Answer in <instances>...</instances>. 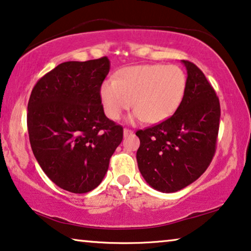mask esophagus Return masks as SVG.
<instances>
[{
    "label": "esophagus",
    "mask_w": 251,
    "mask_h": 251,
    "mask_svg": "<svg viewBox=\"0 0 251 251\" xmlns=\"http://www.w3.org/2000/svg\"><path fill=\"white\" fill-rule=\"evenodd\" d=\"M132 133H133V131H132V130H130V129H125V130H123V135H125V137L131 136Z\"/></svg>",
    "instance_id": "obj_1"
}]
</instances>
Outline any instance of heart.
I'll return each instance as SVG.
<instances>
[{
  "instance_id": "obj_1",
  "label": "heart",
  "mask_w": 251,
  "mask_h": 251,
  "mask_svg": "<svg viewBox=\"0 0 251 251\" xmlns=\"http://www.w3.org/2000/svg\"><path fill=\"white\" fill-rule=\"evenodd\" d=\"M186 75L175 65H138L126 67L118 78H107L100 87L106 115L119 120L130 107V121L156 125L174 115L183 100Z\"/></svg>"
}]
</instances>
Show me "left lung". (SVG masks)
Masks as SVG:
<instances>
[{"label":"left lung","mask_w":251,"mask_h":251,"mask_svg":"<svg viewBox=\"0 0 251 251\" xmlns=\"http://www.w3.org/2000/svg\"><path fill=\"white\" fill-rule=\"evenodd\" d=\"M187 70L179 107L159 125L138 130L137 162L146 183L163 193L188 186L207 170L216 152L221 105L197 65L181 60Z\"/></svg>","instance_id":"8db88e82"}]
</instances>
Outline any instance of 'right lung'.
<instances>
[{"mask_svg":"<svg viewBox=\"0 0 251 251\" xmlns=\"http://www.w3.org/2000/svg\"><path fill=\"white\" fill-rule=\"evenodd\" d=\"M107 57L66 61L41 77L27 106L34 156L57 186L87 193L107 173L122 142L123 128L106 118L100 87L109 72Z\"/></svg>","mask_w":251,"mask_h":251,"instance_id":"add662e5","label":"right lung"}]
</instances>
